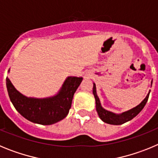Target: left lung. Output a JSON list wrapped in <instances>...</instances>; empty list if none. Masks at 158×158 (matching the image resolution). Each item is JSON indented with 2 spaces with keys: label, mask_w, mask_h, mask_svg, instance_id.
Returning <instances> with one entry per match:
<instances>
[{
  "label": "left lung",
  "mask_w": 158,
  "mask_h": 158,
  "mask_svg": "<svg viewBox=\"0 0 158 158\" xmlns=\"http://www.w3.org/2000/svg\"><path fill=\"white\" fill-rule=\"evenodd\" d=\"M93 93L94 95L95 100H96V111L98 113L99 117L102 121H104V123L108 124H112V125H121V124L124 123L128 122V121L131 120L132 118H135L146 105V102H147L149 96H150V91L146 96V98L141 102L140 104L135 107L132 108V109L129 110L127 111L123 112L121 114H115V113L111 112L109 111H107L104 108H103L100 104V99H99L98 96L96 94V85L93 83Z\"/></svg>",
  "instance_id": "obj_1"
}]
</instances>
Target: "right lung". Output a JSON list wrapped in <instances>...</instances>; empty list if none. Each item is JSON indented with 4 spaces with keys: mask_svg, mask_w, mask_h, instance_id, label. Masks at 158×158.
Returning a JSON list of instances; mask_svg holds the SVG:
<instances>
[{
    "mask_svg": "<svg viewBox=\"0 0 158 158\" xmlns=\"http://www.w3.org/2000/svg\"><path fill=\"white\" fill-rule=\"evenodd\" d=\"M82 80V77H68L58 94L43 99L23 96L15 89L8 77H6V86L11 102L22 116L35 123L51 125L68 115L73 95Z\"/></svg>",
    "mask_w": 158,
    "mask_h": 158,
    "instance_id": "right-lung-1",
    "label": "right lung"
}]
</instances>
